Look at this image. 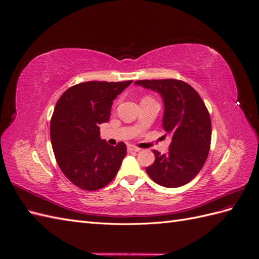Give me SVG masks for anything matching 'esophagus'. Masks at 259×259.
Listing matches in <instances>:
<instances>
[{
  "instance_id": "esophagus-1",
  "label": "esophagus",
  "mask_w": 259,
  "mask_h": 259,
  "mask_svg": "<svg viewBox=\"0 0 259 259\" xmlns=\"http://www.w3.org/2000/svg\"><path fill=\"white\" fill-rule=\"evenodd\" d=\"M140 150V148L134 146V145H128L127 146V151L128 152H138Z\"/></svg>"
}]
</instances>
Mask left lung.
<instances>
[{
    "mask_svg": "<svg viewBox=\"0 0 259 259\" xmlns=\"http://www.w3.org/2000/svg\"><path fill=\"white\" fill-rule=\"evenodd\" d=\"M135 84L162 96L163 128L171 137L166 154L153 150L155 161L146 168L148 175L166 188L188 184L202 169L210 148L211 123L204 101L192 86L180 80H139Z\"/></svg>",
    "mask_w": 259,
    "mask_h": 259,
    "instance_id": "8db88e82",
    "label": "left lung"
}]
</instances>
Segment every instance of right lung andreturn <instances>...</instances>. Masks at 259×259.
Here are the masks:
<instances>
[{
  "instance_id": "1",
  "label": "right lung",
  "mask_w": 259,
  "mask_h": 259,
  "mask_svg": "<svg viewBox=\"0 0 259 259\" xmlns=\"http://www.w3.org/2000/svg\"><path fill=\"white\" fill-rule=\"evenodd\" d=\"M133 81L84 82L69 88L58 99L51 119L55 158L64 175L76 187L94 191L117 174L126 145H108L99 125L110 117L113 99Z\"/></svg>"
}]
</instances>
